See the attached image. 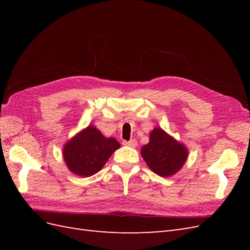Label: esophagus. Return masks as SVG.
I'll list each match as a JSON object with an SVG mask.
<instances>
[{"mask_svg": "<svg viewBox=\"0 0 250 250\" xmlns=\"http://www.w3.org/2000/svg\"><path fill=\"white\" fill-rule=\"evenodd\" d=\"M123 144H124V145H127V146L132 147V148H134V147H137V146H138V142L135 141V140H130V141H124V142H123Z\"/></svg>", "mask_w": 250, "mask_h": 250, "instance_id": "34e87169", "label": "esophagus"}]
</instances>
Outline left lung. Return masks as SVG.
I'll return each instance as SVG.
<instances>
[{"label": "left lung", "instance_id": "left-lung-1", "mask_svg": "<svg viewBox=\"0 0 250 250\" xmlns=\"http://www.w3.org/2000/svg\"><path fill=\"white\" fill-rule=\"evenodd\" d=\"M141 153L149 168L163 177L175 174L188 156L187 148L161 128L150 133V142L142 148Z\"/></svg>", "mask_w": 250, "mask_h": 250}]
</instances>
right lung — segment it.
Here are the masks:
<instances>
[{
  "mask_svg": "<svg viewBox=\"0 0 250 250\" xmlns=\"http://www.w3.org/2000/svg\"><path fill=\"white\" fill-rule=\"evenodd\" d=\"M119 148L117 140L106 139L96 127L88 126L65 144L63 157L73 173L87 177L99 172Z\"/></svg>",
  "mask_w": 250,
  "mask_h": 250,
  "instance_id": "1",
  "label": "right lung"
}]
</instances>
